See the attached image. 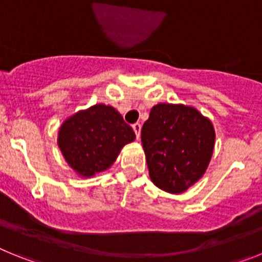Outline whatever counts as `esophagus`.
<instances>
[{
	"mask_svg": "<svg viewBox=\"0 0 262 262\" xmlns=\"http://www.w3.org/2000/svg\"><path fill=\"white\" fill-rule=\"evenodd\" d=\"M133 129H134V133H135L136 138H140V131H142V124L140 123H135L133 124Z\"/></svg>",
	"mask_w": 262,
	"mask_h": 262,
	"instance_id": "obj_1",
	"label": "esophagus"
}]
</instances>
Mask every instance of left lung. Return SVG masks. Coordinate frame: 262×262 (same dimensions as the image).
<instances>
[{
  "label": "left lung",
  "instance_id": "obj_1",
  "mask_svg": "<svg viewBox=\"0 0 262 262\" xmlns=\"http://www.w3.org/2000/svg\"><path fill=\"white\" fill-rule=\"evenodd\" d=\"M142 144L151 181L166 193L181 194L205 174L215 129L193 106L157 103L142 127Z\"/></svg>",
  "mask_w": 262,
  "mask_h": 262
}]
</instances>
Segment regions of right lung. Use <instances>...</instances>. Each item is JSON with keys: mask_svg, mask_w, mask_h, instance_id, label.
I'll use <instances>...</instances> for the list:
<instances>
[{"mask_svg": "<svg viewBox=\"0 0 262 262\" xmlns=\"http://www.w3.org/2000/svg\"><path fill=\"white\" fill-rule=\"evenodd\" d=\"M135 138L133 128L113 106L97 103L62 122L57 145L73 172L90 178L111 168L122 148Z\"/></svg>", "mask_w": 262, "mask_h": 262, "instance_id": "obj_1", "label": "right lung"}]
</instances>
